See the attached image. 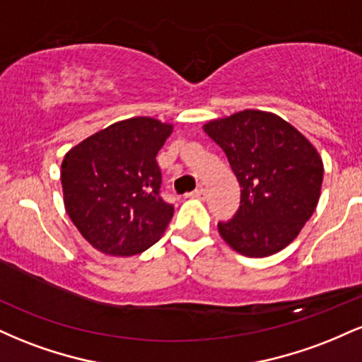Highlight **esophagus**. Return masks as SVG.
<instances>
[{"label":"esophagus","instance_id":"34e87169","mask_svg":"<svg viewBox=\"0 0 362 362\" xmlns=\"http://www.w3.org/2000/svg\"><path fill=\"white\" fill-rule=\"evenodd\" d=\"M190 197L194 199H206V189L204 187H199V189H195L192 194H190Z\"/></svg>","mask_w":362,"mask_h":362}]
</instances>
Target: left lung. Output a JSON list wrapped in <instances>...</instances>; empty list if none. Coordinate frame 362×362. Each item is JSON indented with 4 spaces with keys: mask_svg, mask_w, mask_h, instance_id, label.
I'll return each mask as SVG.
<instances>
[{
    "mask_svg": "<svg viewBox=\"0 0 362 362\" xmlns=\"http://www.w3.org/2000/svg\"><path fill=\"white\" fill-rule=\"evenodd\" d=\"M242 187L240 207L218 223L221 238L245 257H269L300 235L315 213L323 161L313 144L279 115L242 110L204 124Z\"/></svg>",
    "mask_w": 362,
    "mask_h": 362,
    "instance_id": "8db88e82",
    "label": "left lung"
}]
</instances>
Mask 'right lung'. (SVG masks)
Listing matches in <instances>:
<instances>
[{"label": "right lung", "instance_id": "1", "mask_svg": "<svg viewBox=\"0 0 362 362\" xmlns=\"http://www.w3.org/2000/svg\"><path fill=\"white\" fill-rule=\"evenodd\" d=\"M172 124L153 117L120 120L66 153L61 184L66 213L91 247L129 257L161 238L173 206L160 195L156 155Z\"/></svg>", "mask_w": 362, "mask_h": 362}]
</instances>
